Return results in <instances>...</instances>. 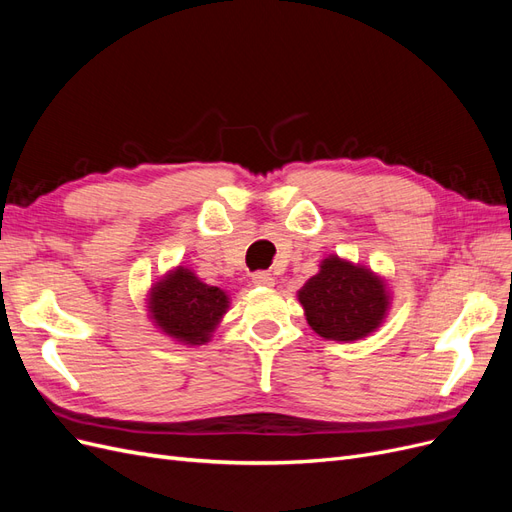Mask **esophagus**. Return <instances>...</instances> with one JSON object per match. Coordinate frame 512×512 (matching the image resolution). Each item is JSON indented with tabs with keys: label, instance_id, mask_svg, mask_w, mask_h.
<instances>
[{
	"label": "esophagus",
	"instance_id": "34e87169",
	"mask_svg": "<svg viewBox=\"0 0 512 512\" xmlns=\"http://www.w3.org/2000/svg\"><path fill=\"white\" fill-rule=\"evenodd\" d=\"M252 282L256 286H273L275 284V277L269 271H254L252 273Z\"/></svg>",
	"mask_w": 512,
	"mask_h": 512
}]
</instances>
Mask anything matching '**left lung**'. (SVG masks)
<instances>
[{
    "instance_id": "obj_1",
    "label": "left lung",
    "mask_w": 512,
    "mask_h": 512,
    "mask_svg": "<svg viewBox=\"0 0 512 512\" xmlns=\"http://www.w3.org/2000/svg\"><path fill=\"white\" fill-rule=\"evenodd\" d=\"M299 301L309 327L335 342H354L369 335L389 305L380 277L337 256L322 262L320 273L299 290Z\"/></svg>"
}]
</instances>
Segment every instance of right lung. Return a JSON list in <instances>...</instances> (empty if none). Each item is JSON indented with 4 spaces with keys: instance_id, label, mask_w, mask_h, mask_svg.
I'll use <instances>...</instances> for the list:
<instances>
[{
    "instance_id": "1",
    "label": "right lung",
    "mask_w": 512,
    "mask_h": 512,
    "mask_svg": "<svg viewBox=\"0 0 512 512\" xmlns=\"http://www.w3.org/2000/svg\"><path fill=\"white\" fill-rule=\"evenodd\" d=\"M228 297L218 286H209L179 267L151 288L149 309L158 327L183 344H203L215 324L226 314Z\"/></svg>"
}]
</instances>
